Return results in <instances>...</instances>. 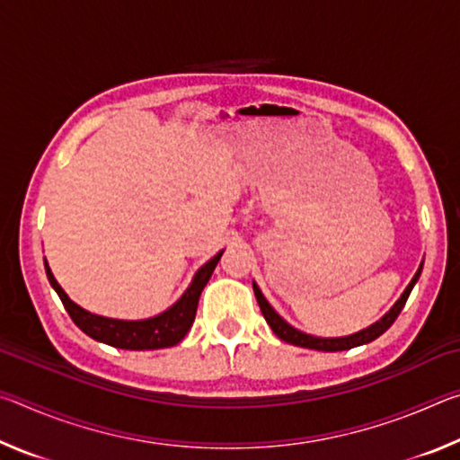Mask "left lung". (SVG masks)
<instances>
[{
  "mask_svg": "<svg viewBox=\"0 0 460 460\" xmlns=\"http://www.w3.org/2000/svg\"><path fill=\"white\" fill-rule=\"evenodd\" d=\"M422 266L424 261L420 263L418 271L414 274V278H411V282L408 284L406 290L402 292V296L398 298V302L387 310V313L379 318L377 323L369 324L367 329L363 331H357L353 334H347V337H314V334H308V332H302L296 329V326H292L290 323H286L282 316H279L274 306L270 305V302L266 300V296L261 294L260 286L253 282V292H255V298H258V305L261 308V314L263 318H266V323L271 326V331H274L279 339L290 342V345H296V347H305V349H314V351H326V353H334V351H347V349H353V347H359V345H367V342L376 341L377 337H381L389 326L394 324L395 318H398V314L402 313L403 305H406L408 296L411 292V288L416 286L420 274H422Z\"/></svg>",
  "mask_w": 460,
  "mask_h": 460,
  "instance_id": "1",
  "label": "left lung"
}]
</instances>
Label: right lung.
I'll use <instances>...</instances> for the list:
<instances>
[{
  "label": "right lung",
  "mask_w": 460,
  "mask_h": 460,
  "mask_svg": "<svg viewBox=\"0 0 460 460\" xmlns=\"http://www.w3.org/2000/svg\"><path fill=\"white\" fill-rule=\"evenodd\" d=\"M221 255L223 252L217 253L213 260H208L205 266L194 274L192 282L172 306L155 316L142 318V321H121V318H109L89 313V310H84L83 306L68 298V294L62 290L60 284L57 282V278H54L46 260L44 268L46 276H49V282L54 290H57L68 316L73 318V323L79 326L84 334H89L91 339H95L99 342H105V345L128 349V351H154V349H166L178 345V342L186 337V332L190 331L194 316H197L200 292L205 290L207 282L211 279Z\"/></svg>",
  "instance_id": "obj_1"
}]
</instances>
